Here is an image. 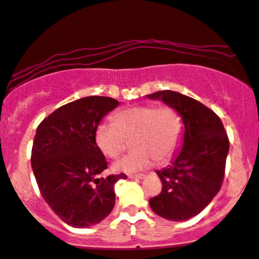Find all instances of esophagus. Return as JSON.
Segmentation results:
<instances>
[{"mask_svg":"<svg viewBox=\"0 0 259 259\" xmlns=\"http://www.w3.org/2000/svg\"><path fill=\"white\" fill-rule=\"evenodd\" d=\"M145 177V175L143 173H140V175H129V178H132V180H143Z\"/></svg>","mask_w":259,"mask_h":259,"instance_id":"esophagus-1","label":"esophagus"}]
</instances>
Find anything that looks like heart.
<instances>
[{
    "instance_id": "heart-1",
    "label": "heart",
    "mask_w": 259,
    "mask_h": 259,
    "mask_svg": "<svg viewBox=\"0 0 259 259\" xmlns=\"http://www.w3.org/2000/svg\"><path fill=\"white\" fill-rule=\"evenodd\" d=\"M181 136L182 120L172 107L144 104L120 110L114 121L99 123L95 140L104 155L116 158L132 139L134 150L113 164L115 172L130 173L151 166L155 160L158 163L168 161Z\"/></svg>"
}]
</instances>
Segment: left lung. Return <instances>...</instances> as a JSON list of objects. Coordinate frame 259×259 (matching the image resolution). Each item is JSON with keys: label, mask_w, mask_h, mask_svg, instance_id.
<instances>
[{"label": "left lung", "mask_w": 259, "mask_h": 259, "mask_svg": "<svg viewBox=\"0 0 259 259\" xmlns=\"http://www.w3.org/2000/svg\"><path fill=\"white\" fill-rule=\"evenodd\" d=\"M172 107L184 126L183 146L171 164L157 169L162 190L150 199L158 217L184 221L209 205L221 188L229 153V138L220 118L200 102L175 91L147 95Z\"/></svg>", "instance_id": "8db88e82"}]
</instances>
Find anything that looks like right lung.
<instances>
[{
    "instance_id": "add662e5",
    "label": "right lung",
    "mask_w": 259,
    "mask_h": 259,
    "mask_svg": "<svg viewBox=\"0 0 259 259\" xmlns=\"http://www.w3.org/2000/svg\"><path fill=\"white\" fill-rule=\"evenodd\" d=\"M119 106L91 96L65 104L39 124L32 168L41 197L64 223L88 227L101 223L115 204L114 186L124 173L99 177L108 162L96 145L97 125Z\"/></svg>"
}]
</instances>
